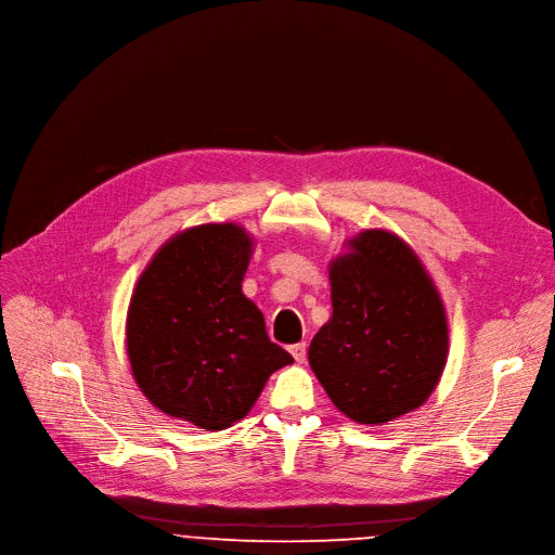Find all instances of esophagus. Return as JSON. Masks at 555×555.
Instances as JSON below:
<instances>
[{
	"label": "esophagus",
	"instance_id": "obj_1",
	"mask_svg": "<svg viewBox=\"0 0 555 555\" xmlns=\"http://www.w3.org/2000/svg\"><path fill=\"white\" fill-rule=\"evenodd\" d=\"M289 351H292V357H294L296 363H306V359H308V345H306V343L292 345Z\"/></svg>",
	"mask_w": 555,
	"mask_h": 555
}]
</instances>
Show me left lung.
Returning a JSON list of instances; mask_svg holds the SVG:
<instances>
[{
  "label": "left lung",
  "mask_w": 555,
  "mask_h": 555,
  "mask_svg": "<svg viewBox=\"0 0 555 555\" xmlns=\"http://www.w3.org/2000/svg\"><path fill=\"white\" fill-rule=\"evenodd\" d=\"M334 261L332 319L308 359L334 405L361 425L408 414L429 398L447 359L440 296L410 245L385 230Z\"/></svg>",
  "instance_id": "8db88e82"
}]
</instances>
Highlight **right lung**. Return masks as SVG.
<instances>
[{
    "label": "right lung",
    "instance_id": "right-lung-1",
    "mask_svg": "<svg viewBox=\"0 0 555 555\" xmlns=\"http://www.w3.org/2000/svg\"><path fill=\"white\" fill-rule=\"evenodd\" d=\"M249 255L238 225L192 228L157 251L130 300L128 357L141 391L201 429L241 421L270 374L294 363L241 292Z\"/></svg>",
    "mask_w": 555,
    "mask_h": 555
}]
</instances>
